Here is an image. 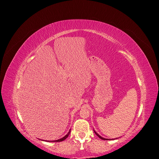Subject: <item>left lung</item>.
<instances>
[{"label":"left lung","mask_w":159,"mask_h":159,"mask_svg":"<svg viewBox=\"0 0 159 159\" xmlns=\"http://www.w3.org/2000/svg\"><path fill=\"white\" fill-rule=\"evenodd\" d=\"M93 131H94V132H95V134H96V135H97V136H98V137H99L100 139H101L102 140H114V139H105V138H103V137H102L101 136H100V135H99L98 134V133H97V132H96V131H95L94 129H93ZM116 139H117V138H116Z\"/></svg>","instance_id":"obj_1"}]
</instances>
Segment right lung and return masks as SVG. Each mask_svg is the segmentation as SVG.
<instances>
[{
  "label": "right lung",
  "mask_w": 159,
  "mask_h": 159,
  "mask_svg": "<svg viewBox=\"0 0 159 159\" xmlns=\"http://www.w3.org/2000/svg\"><path fill=\"white\" fill-rule=\"evenodd\" d=\"M70 131H71V129H70V131H69V132L67 133V134L64 136V137H63L62 138H61V139H58V140H52V141H48V140H44V141H47V142H55V143H57V142H61V141H63V140H64L67 137H68V135H70Z\"/></svg>",
  "instance_id": "right-lung-1"
}]
</instances>
